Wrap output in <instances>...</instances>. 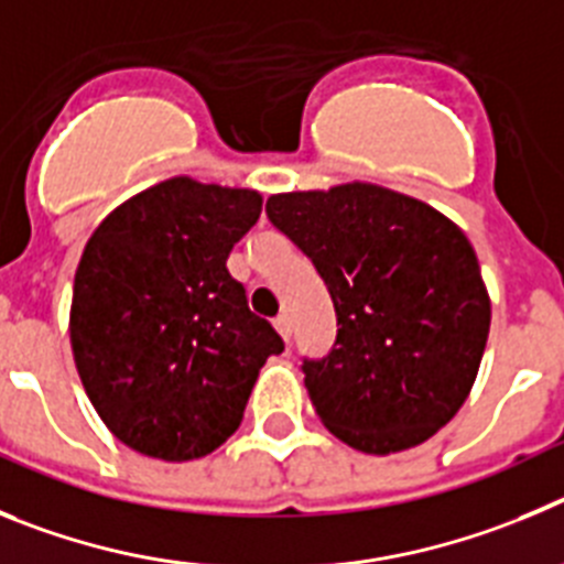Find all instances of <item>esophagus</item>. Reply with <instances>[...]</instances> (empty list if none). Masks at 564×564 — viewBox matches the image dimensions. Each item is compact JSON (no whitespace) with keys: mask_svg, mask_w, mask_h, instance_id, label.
<instances>
[{"mask_svg":"<svg viewBox=\"0 0 564 564\" xmlns=\"http://www.w3.org/2000/svg\"><path fill=\"white\" fill-rule=\"evenodd\" d=\"M275 328H278V334H281V337L289 343V337H292V319H289L286 314H278Z\"/></svg>","mask_w":564,"mask_h":564,"instance_id":"34e87169","label":"esophagus"}]
</instances>
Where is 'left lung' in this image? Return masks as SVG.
<instances>
[{
	"label": "left lung",
	"mask_w": 564,
	"mask_h": 564,
	"mask_svg": "<svg viewBox=\"0 0 564 564\" xmlns=\"http://www.w3.org/2000/svg\"><path fill=\"white\" fill-rule=\"evenodd\" d=\"M267 216L314 263L337 314L332 351L303 359L319 421L368 455L438 433L469 395L491 323L464 230L368 182L270 196Z\"/></svg>",
	"instance_id": "left-lung-1"
}]
</instances>
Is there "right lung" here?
<instances>
[{"label":"right lung","mask_w":564,"mask_h":564,"mask_svg":"<svg viewBox=\"0 0 564 564\" xmlns=\"http://www.w3.org/2000/svg\"><path fill=\"white\" fill-rule=\"evenodd\" d=\"M258 216V191L174 176L86 241L69 312L75 368L106 427L137 453L210 455L245 419L267 357L283 351L227 272Z\"/></svg>","instance_id":"right-lung-1"}]
</instances>
